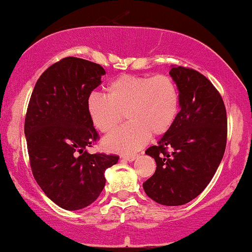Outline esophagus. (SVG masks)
I'll return each mask as SVG.
<instances>
[{
	"label": "esophagus",
	"mask_w": 252,
	"mask_h": 252,
	"mask_svg": "<svg viewBox=\"0 0 252 252\" xmlns=\"http://www.w3.org/2000/svg\"><path fill=\"white\" fill-rule=\"evenodd\" d=\"M136 157H137V155L136 154H134V155H123L122 158L129 160V162H131V160H135Z\"/></svg>",
	"instance_id": "1"
}]
</instances>
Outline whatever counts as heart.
<instances>
[{"instance_id":"obj_1","label":"heart","mask_w":252,"mask_h":252,"mask_svg":"<svg viewBox=\"0 0 252 252\" xmlns=\"http://www.w3.org/2000/svg\"><path fill=\"white\" fill-rule=\"evenodd\" d=\"M87 109L94 126L108 134V150L131 154L143 147L149 136L168 132L180 110V93L175 81L166 75H121L108 86V96L92 93Z\"/></svg>"}]
</instances>
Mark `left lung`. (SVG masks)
Segmentation results:
<instances>
[{
    "instance_id": "left-lung-1",
    "label": "left lung",
    "mask_w": 252,
    "mask_h": 252,
    "mask_svg": "<svg viewBox=\"0 0 252 252\" xmlns=\"http://www.w3.org/2000/svg\"><path fill=\"white\" fill-rule=\"evenodd\" d=\"M180 92V113L157 145L145 154L156 171L143 183L145 193L162 205H182L207 188L223 158L228 120L223 98L201 72L172 66Z\"/></svg>"
}]
</instances>
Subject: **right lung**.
Instances as JSON below:
<instances>
[{"label":"right lung","mask_w":252,"mask_h":252,"mask_svg":"<svg viewBox=\"0 0 252 252\" xmlns=\"http://www.w3.org/2000/svg\"><path fill=\"white\" fill-rule=\"evenodd\" d=\"M104 74L97 63L62 59L39 76L27 109L24 135L32 175L45 195L65 210L95 202L105 186V169L120 158L86 149L99 138L87 99Z\"/></svg>","instance_id":"right-lung-1"}]
</instances>
